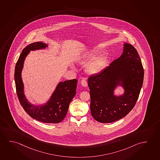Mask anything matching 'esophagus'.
<instances>
[{
	"label": "esophagus",
	"instance_id": "34e87169",
	"mask_svg": "<svg viewBox=\"0 0 160 160\" xmlns=\"http://www.w3.org/2000/svg\"><path fill=\"white\" fill-rule=\"evenodd\" d=\"M81 83L82 86L84 87H86L88 86V83H87V82L86 81V80H84V79L81 82Z\"/></svg>",
	"mask_w": 160,
	"mask_h": 160
}]
</instances>
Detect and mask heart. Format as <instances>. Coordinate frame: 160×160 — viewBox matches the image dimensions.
I'll use <instances>...</instances> for the list:
<instances>
[{
	"instance_id": "b5f03b06",
	"label": "heart",
	"mask_w": 160,
	"mask_h": 160,
	"mask_svg": "<svg viewBox=\"0 0 160 160\" xmlns=\"http://www.w3.org/2000/svg\"><path fill=\"white\" fill-rule=\"evenodd\" d=\"M101 52L98 49H92L82 57L81 63H86L101 53ZM109 61V55L107 53L102 54L93 59L87 64L86 67V71L89 74L99 73L106 67Z\"/></svg>"
}]
</instances>
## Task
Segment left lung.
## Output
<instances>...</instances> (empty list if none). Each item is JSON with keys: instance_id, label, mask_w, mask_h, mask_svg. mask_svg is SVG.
Wrapping results in <instances>:
<instances>
[{"instance_id": "1", "label": "left lung", "mask_w": 160, "mask_h": 160, "mask_svg": "<svg viewBox=\"0 0 160 160\" xmlns=\"http://www.w3.org/2000/svg\"><path fill=\"white\" fill-rule=\"evenodd\" d=\"M143 77L144 70L137 50L131 44L124 43L121 57L99 73L88 78L92 117L103 123L125 117L136 104ZM119 85L124 87V94L115 97L113 91Z\"/></svg>"}]
</instances>
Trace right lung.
I'll list each match as a JSON object with an SVG mask.
<instances>
[{
	"label": "right lung",
	"instance_id": "obj_1",
	"mask_svg": "<svg viewBox=\"0 0 160 160\" xmlns=\"http://www.w3.org/2000/svg\"><path fill=\"white\" fill-rule=\"evenodd\" d=\"M47 45L42 42L31 43L23 49L15 65V88L18 99L24 111L33 119L47 123H58L66 117L69 105L76 94L77 80L61 82L58 84L51 98L46 104L36 106L28 102L24 94V86L21 78L24 61L30 51L45 48Z\"/></svg>",
	"mask_w": 160,
	"mask_h": 160
}]
</instances>
